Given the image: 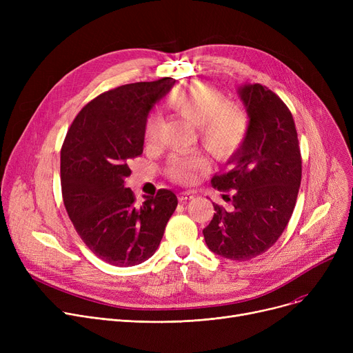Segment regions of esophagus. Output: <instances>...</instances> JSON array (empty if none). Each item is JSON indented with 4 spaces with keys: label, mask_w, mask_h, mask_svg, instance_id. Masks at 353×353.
I'll return each mask as SVG.
<instances>
[{
    "label": "esophagus",
    "mask_w": 353,
    "mask_h": 353,
    "mask_svg": "<svg viewBox=\"0 0 353 353\" xmlns=\"http://www.w3.org/2000/svg\"><path fill=\"white\" fill-rule=\"evenodd\" d=\"M177 199L179 201H186V200H192L193 199V194L190 192H181L177 194Z\"/></svg>",
    "instance_id": "obj_1"
}]
</instances>
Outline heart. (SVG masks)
<instances>
[{"label": "heart", "mask_w": 353, "mask_h": 353, "mask_svg": "<svg viewBox=\"0 0 353 353\" xmlns=\"http://www.w3.org/2000/svg\"><path fill=\"white\" fill-rule=\"evenodd\" d=\"M177 113L199 127L200 139L219 159L232 156L245 141L249 120L245 111L236 104L226 103L223 92L217 88L194 83L184 87L170 97ZM159 117L148 116L144 124L145 141H153L159 132ZM208 167V159L194 153L190 156H173L167 173L179 183H192L194 174Z\"/></svg>", "instance_id": "heart-1"}]
</instances>
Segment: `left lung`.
<instances>
[{
    "label": "left lung",
    "mask_w": 353,
    "mask_h": 353,
    "mask_svg": "<svg viewBox=\"0 0 353 353\" xmlns=\"http://www.w3.org/2000/svg\"><path fill=\"white\" fill-rule=\"evenodd\" d=\"M249 116L245 141L228 160L229 172L214 176L212 186L232 203L214 205L203 230L209 249L230 261L245 262L265 253L286 229L302 179L301 148L292 113L262 84L237 88Z\"/></svg>",
    "instance_id": "left-lung-1"
}]
</instances>
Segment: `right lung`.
<instances>
[{"mask_svg":"<svg viewBox=\"0 0 353 353\" xmlns=\"http://www.w3.org/2000/svg\"><path fill=\"white\" fill-rule=\"evenodd\" d=\"M176 80L120 85L91 100L74 119L61 147L64 206L79 236L101 261L140 265L157 250L177 206L173 192L144 196L141 206L124 186L128 163L143 153L144 124Z\"/></svg>","mask_w":353,"mask_h":353,"instance_id":"1","label":"right lung"}]
</instances>
